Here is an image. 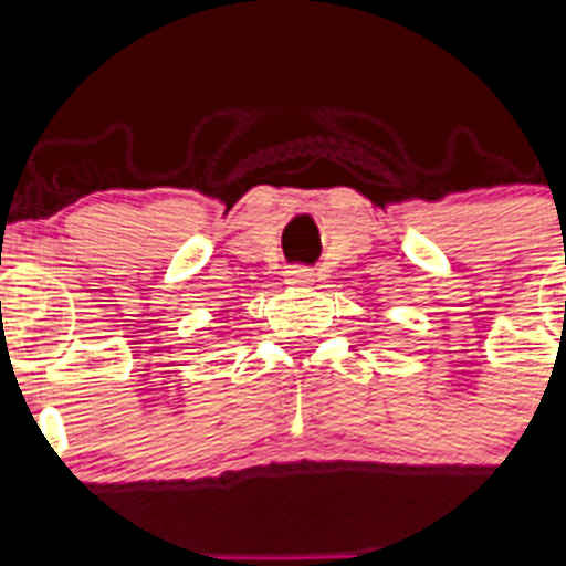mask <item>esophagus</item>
<instances>
[{"mask_svg":"<svg viewBox=\"0 0 566 566\" xmlns=\"http://www.w3.org/2000/svg\"><path fill=\"white\" fill-rule=\"evenodd\" d=\"M314 272L308 266H292L286 272V280L292 283V286H306V283H312Z\"/></svg>","mask_w":566,"mask_h":566,"instance_id":"esophagus-1","label":"esophagus"}]
</instances>
